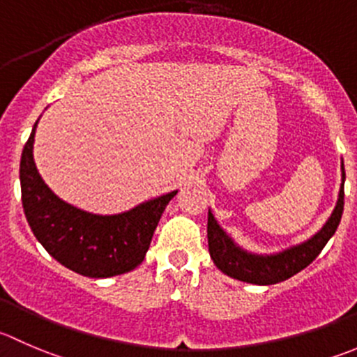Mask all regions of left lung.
<instances>
[{
  "label": "left lung",
  "instance_id": "obj_1",
  "mask_svg": "<svg viewBox=\"0 0 357 357\" xmlns=\"http://www.w3.org/2000/svg\"><path fill=\"white\" fill-rule=\"evenodd\" d=\"M344 185H345V169L342 162V185L338 192L337 206L333 213L328 218L326 223L321 227L319 231L300 244L291 245L272 255H258L248 249L241 248L216 221L214 214H207V242H209V255L214 265L223 274L237 279V281L249 282V284L268 286L286 281L303 271L307 265L317 258L326 242L333 237L337 231L338 223L344 213Z\"/></svg>",
  "mask_w": 357,
  "mask_h": 357
}]
</instances>
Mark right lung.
Listing matches in <instances>:
<instances>
[{
	"mask_svg": "<svg viewBox=\"0 0 357 357\" xmlns=\"http://www.w3.org/2000/svg\"><path fill=\"white\" fill-rule=\"evenodd\" d=\"M36 126L20 157L22 207L34 237L61 265L85 278H113L134 271L178 190L119 214L78 209L59 199L38 172L33 157Z\"/></svg>",
	"mask_w": 357,
	"mask_h": 357,
	"instance_id": "right-lung-1",
	"label": "right lung"
}]
</instances>
